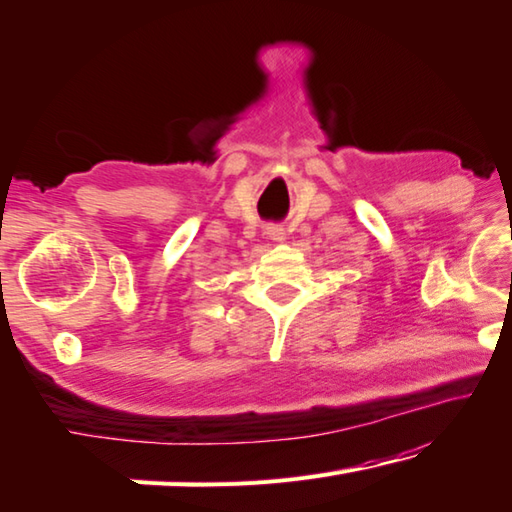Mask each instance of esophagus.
Masks as SVG:
<instances>
[{"label":"esophagus","mask_w":512,"mask_h":512,"mask_svg":"<svg viewBox=\"0 0 512 512\" xmlns=\"http://www.w3.org/2000/svg\"><path fill=\"white\" fill-rule=\"evenodd\" d=\"M266 234H269L273 241H285V237H287L285 227H282V225H269V227H266Z\"/></svg>","instance_id":"34e87169"}]
</instances>
